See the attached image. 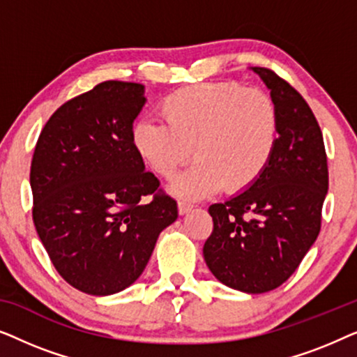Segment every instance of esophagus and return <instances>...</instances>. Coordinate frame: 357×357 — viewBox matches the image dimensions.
<instances>
[{"mask_svg": "<svg viewBox=\"0 0 357 357\" xmlns=\"http://www.w3.org/2000/svg\"><path fill=\"white\" fill-rule=\"evenodd\" d=\"M193 209V204L192 203H187V202H178V213L180 214H187Z\"/></svg>", "mask_w": 357, "mask_h": 357, "instance_id": "obj_1", "label": "esophagus"}]
</instances>
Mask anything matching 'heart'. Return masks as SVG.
I'll return each mask as SVG.
<instances>
[{"mask_svg":"<svg viewBox=\"0 0 357 357\" xmlns=\"http://www.w3.org/2000/svg\"><path fill=\"white\" fill-rule=\"evenodd\" d=\"M165 123L139 120L131 143L141 159L164 178L192 158L197 164L175 180L172 192L202 198L219 187L247 190L261 177L278 144L280 119L275 102L260 89L237 82H203L164 97Z\"/></svg>","mask_w":357,"mask_h":357,"instance_id":"heart-1","label":"heart"}]
</instances>
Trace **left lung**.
Returning a JSON list of instances; mask_svg holds the SVG:
<instances>
[{
  "mask_svg": "<svg viewBox=\"0 0 357 357\" xmlns=\"http://www.w3.org/2000/svg\"><path fill=\"white\" fill-rule=\"evenodd\" d=\"M252 71L276 105V151L252 187L209 206L214 227L203 255L222 284L261 294L281 286L317 241L328 165L321 130L304 97L268 68Z\"/></svg>",
  "mask_w": 357,
  "mask_h": 357,
  "instance_id": "left-lung-1",
  "label": "left lung"
}]
</instances>
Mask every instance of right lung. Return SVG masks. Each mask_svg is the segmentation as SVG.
Wrapping results in <instances>:
<instances>
[{
	"instance_id": "1",
	"label": "right lung",
	"mask_w": 357,
	"mask_h": 357,
	"mask_svg": "<svg viewBox=\"0 0 357 357\" xmlns=\"http://www.w3.org/2000/svg\"><path fill=\"white\" fill-rule=\"evenodd\" d=\"M144 104L143 84L100 82L50 116L33 151L37 234L63 280L86 294L133 284L178 216L177 202L159 190L131 143Z\"/></svg>"
}]
</instances>
